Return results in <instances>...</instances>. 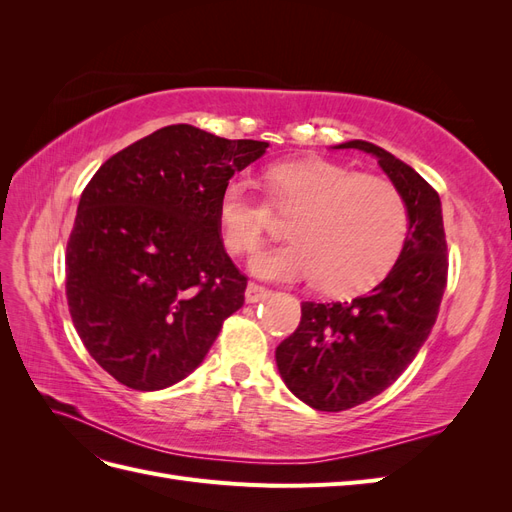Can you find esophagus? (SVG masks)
I'll return each mask as SVG.
<instances>
[{
    "label": "esophagus",
    "mask_w": 512,
    "mask_h": 512,
    "mask_svg": "<svg viewBox=\"0 0 512 512\" xmlns=\"http://www.w3.org/2000/svg\"><path fill=\"white\" fill-rule=\"evenodd\" d=\"M269 297V290L267 288H262V286H258V284H247V288H245V301L247 303H258V301H265Z\"/></svg>",
    "instance_id": "obj_1"
}]
</instances>
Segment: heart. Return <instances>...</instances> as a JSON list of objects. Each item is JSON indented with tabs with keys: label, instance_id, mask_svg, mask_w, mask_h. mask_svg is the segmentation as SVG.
<instances>
[{
	"label": "heart",
	"instance_id": "heart-1",
	"mask_svg": "<svg viewBox=\"0 0 512 512\" xmlns=\"http://www.w3.org/2000/svg\"><path fill=\"white\" fill-rule=\"evenodd\" d=\"M269 203L250 181L230 179L218 200V222L232 254H250L273 224V211L297 213L294 239L258 252L250 267L262 280H318L329 294L378 284L408 239V209L393 183L324 160H297L267 173Z\"/></svg>",
	"mask_w": 512,
	"mask_h": 512
}]
</instances>
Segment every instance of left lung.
<instances>
[{
	"label": "left lung",
	"mask_w": 512,
	"mask_h": 512,
	"mask_svg": "<svg viewBox=\"0 0 512 512\" xmlns=\"http://www.w3.org/2000/svg\"><path fill=\"white\" fill-rule=\"evenodd\" d=\"M335 149L371 153L408 209V239L395 267L363 297L301 303L297 331L275 350L284 384L303 404L342 412L404 374L436 324L448 258L438 192L412 166L367 141Z\"/></svg>",
	"instance_id": "left-lung-1"
}]
</instances>
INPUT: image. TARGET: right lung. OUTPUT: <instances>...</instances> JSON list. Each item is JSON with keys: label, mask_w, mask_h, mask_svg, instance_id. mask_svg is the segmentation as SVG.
I'll return each instance as SVG.
<instances>
[{"label": "right lung", "mask_w": 512, "mask_h": 512, "mask_svg": "<svg viewBox=\"0 0 512 512\" xmlns=\"http://www.w3.org/2000/svg\"><path fill=\"white\" fill-rule=\"evenodd\" d=\"M267 147L177 123L121 149L87 183L66 294L87 352L117 382L177 384L243 305L247 277L224 250L218 200Z\"/></svg>", "instance_id": "add662e5"}]
</instances>
